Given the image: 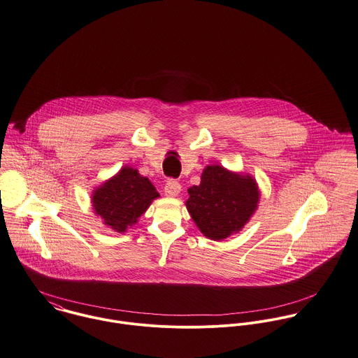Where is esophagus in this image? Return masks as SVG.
<instances>
[{"label":"esophagus","mask_w":358,"mask_h":358,"mask_svg":"<svg viewBox=\"0 0 358 358\" xmlns=\"http://www.w3.org/2000/svg\"><path fill=\"white\" fill-rule=\"evenodd\" d=\"M180 192H181V185H180L178 181H176V180H169V181L166 182V185H164V194H166V196H169V198H176V196H178Z\"/></svg>","instance_id":"esophagus-1"}]
</instances>
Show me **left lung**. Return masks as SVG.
<instances>
[{
  "label": "left lung",
  "mask_w": 358,
  "mask_h": 358,
  "mask_svg": "<svg viewBox=\"0 0 358 358\" xmlns=\"http://www.w3.org/2000/svg\"><path fill=\"white\" fill-rule=\"evenodd\" d=\"M185 200L199 231L207 238L224 240L238 234L258 208L261 192L250 174L220 164L206 166L200 184L188 189Z\"/></svg>",
  "instance_id": "8db88e82"
}]
</instances>
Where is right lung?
Returning a JSON list of instances; mask_svg holds the SVG:
<instances>
[{
	"instance_id": "obj_1",
	"label": "right lung",
	"mask_w": 358,
	"mask_h": 358,
	"mask_svg": "<svg viewBox=\"0 0 358 358\" xmlns=\"http://www.w3.org/2000/svg\"><path fill=\"white\" fill-rule=\"evenodd\" d=\"M158 198L157 188L147 177L137 169L123 166L115 176L93 189L90 200L94 214L107 228L124 234Z\"/></svg>"
}]
</instances>
